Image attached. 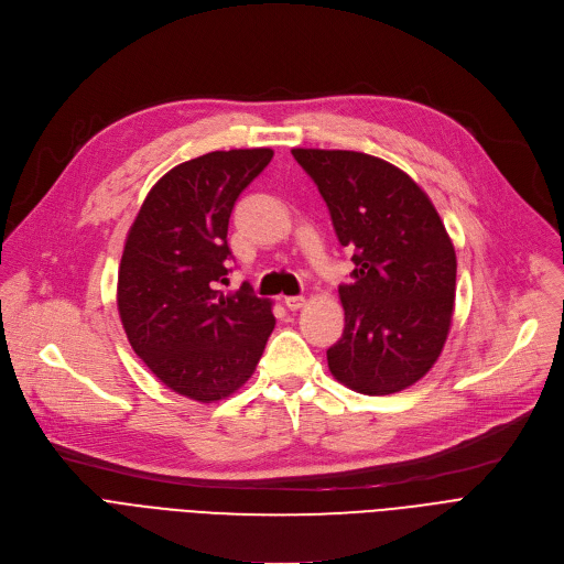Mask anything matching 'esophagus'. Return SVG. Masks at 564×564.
I'll return each mask as SVG.
<instances>
[{
	"label": "esophagus",
	"mask_w": 564,
	"mask_h": 564,
	"mask_svg": "<svg viewBox=\"0 0 564 564\" xmlns=\"http://www.w3.org/2000/svg\"><path fill=\"white\" fill-rule=\"evenodd\" d=\"M283 304L290 308V311H300L306 306V297L304 294H290V297L283 300Z\"/></svg>",
	"instance_id": "34e87169"
}]
</instances>
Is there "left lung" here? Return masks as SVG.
Listing matches in <instances>:
<instances>
[{
    "mask_svg": "<svg viewBox=\"0 0 564 564\" xmlns=\"http://www.w3.org/2000/svg\"><path fill=\"white\" fill-rule=\"evenodd\" d=\"M327 200L351 283L340 285L343 338L327 349L332 375L364 395L404 391L446 345L457 256L430 196L387 160L357 151L292 148Z\"/></svg>",
    "mask_w": 564,
    "mask_h": 564,
    "instance_id": "1",
    "label": "left lung"
}]
</instances>
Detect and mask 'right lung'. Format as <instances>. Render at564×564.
I'll use <instances>...</instances> for the list:
<instances>
[{
    "instance_id": "obj_1",
    "label": "right lung",
    "mask_w": 564,
    "mask_h": 564,
    "mask_svg": "<svg viewBox=\"0 0 564 564\" xmlns=\"http://www.w3.org/2000/svg\"><path fill=\"white\" fill-rule=\"evenodd\" d=\"M272 148L215 151L164 173L130 226L118 315L137 357L173 393L217 402L242 389L274 332L272 302L228 283L232 205Z\"/></svg>"
}]
</instances>
